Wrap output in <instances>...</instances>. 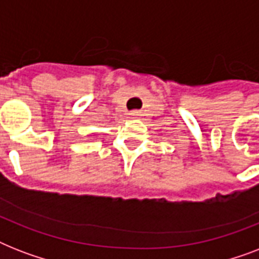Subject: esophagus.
I'll use <instances>...</instances> for the list:
<instances>
[{
	"label": "esophagus",
	"mask_w": 259,
	"mask_h": 259,
	"mask_svg": "<svg viewBox=\"0 0 259 259\" xmlns=\"http://www.w3.org/2000/svg\"><path fill=\"white\" fill-rule=\"evenodd\" d=\"M130 115H132V117H138V115H140V111L134 110V111H132V113H130Z\"/></svg>",
	"instance_id": "obj_1"
}]
</instances>
